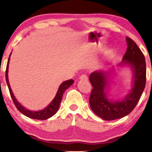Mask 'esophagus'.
<instances>
[{
  "label": "esophagus",
  "instance_id": "34e87169",
  "mask_svg": "<svg viewBox=\"0 0 152 152\" xmlns=\"http://www.w3.org/2000/svg\"><path fill=\"white\" fill-rule=\"evenodd\" d=\"M80 80H84V81H87L88 80V77H87L86 75H82V76L80 77Z\"/></svg>",
  "mask_w": 152,
  "mask_h": 152
}]
</instances>
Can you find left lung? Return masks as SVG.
<instances>
[{"label":"left lung","instance_id":"8db88e82","mask_svg":"<svg viewBox=\"0 0 152 152\" xmlns=\"http://www.w3.org/2000/svg\"><path fill=\"white\" fill-rule=\"evenodd\" d=\"M127 49L124 54L122 64H128L134 72V86L132 91L121 101L111 102L107 97L108 83L107 73L103 70L91 73L89 80L93 89L89 98L92 111L105 120L122 118L132 112L140 99L146 84V63L145 56L136 43L126 37Z\"/></svg>","mask_w":152,"mask_h":152}]
</instances>
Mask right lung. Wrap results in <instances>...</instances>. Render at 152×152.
I'll list each match as a JSON object with an SVG mask.
<instances>
[{"mask_svg":"<svg viewBox=\"0 0 152 152\" xmlns=\"http://www.w3.org/2000/svg\"><path fill=\"white\" fill-rule=\"evenodd\" d=\"M11 55V54H10ZM10 57L8 59L7 61V68H6V71H5V79H6V82H7L8 88H9L10 95H11V97L13 100V102L15 105L18 111H19L20 113L23 114V115H26L27 117H29L30 118H32V119H37V120H46L48 118H50L52 116L55 115V114L57 113L58 109H59V104L61 103L62 97H63L64 93L66 89L71 86V85L74 83L73 80H69L66 81L62 83V84L60 85L59 89H58V91L57 93V95H55V98L53 99V100L52 101V102L46 108H45L44 109L42 110V111H29V110L26 109V108L22 107L20 105V104L16 100V99L14 97V95L12 93V89L10 88L9 81H8V65H9V61H10Z\"/></svg>","mask_w":152,"mask_h":152,"instance_id":"right-lung-1","label":"right lung"}]
</instances>
